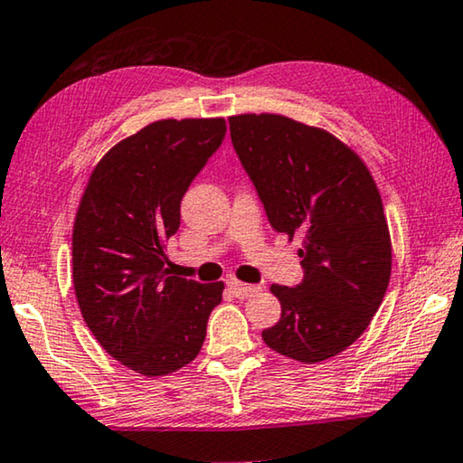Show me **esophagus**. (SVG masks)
Wrapping results in <instances>:
<instances>
[{
    "instance_id": "esophagus-1",
    "label": "esophagus",
    "mask_w": 463,
    "mask_h": 463,
    "mask_svg": "<svg viewBox=\"0 0 463 463\" xmlns=\"http://www.w3.org/2000/svg\"><path fill=\"white\" fill-rule=\"evenodd\" d=\"M225 283H227V288H230L238 298H250V296L259 294V291H260V286H250V283H241L240 279H236V277H227Z\"/></svg>"
}]
</instances>
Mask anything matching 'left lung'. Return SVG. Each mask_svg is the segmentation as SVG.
I'll return each mask as SVG.
<instances>
[{
	"instance_id": "obj_1",
	"label": "left lung",
	"mask_w": 463,
	"mask_h": 463,
	"mask_svg": "<svg viewBox=\"0 0 463 463\" xmlns=\"http://www.w3.org/2000/svg\"><path fill=\"white\" fill-rule=\"evenodd\" d=\"M232 142L269 223L302 238L300 286H271L279 323L273 352L304 364L329 360L368 329L391 277V236L379 188L350 146L279 113L230 118Z\"/></svg>"
}]
</instances>
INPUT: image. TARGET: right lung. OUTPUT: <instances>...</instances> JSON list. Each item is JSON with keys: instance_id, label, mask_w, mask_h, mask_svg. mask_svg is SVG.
<instances>
[{"instance_id": "add662e5", "label": "right lung", "mask_w": 463, "mask_h": 463, "mask_svg": "<svg viewBox=\"0 0 463 463\" xmlns=\"http://www.w3.org/2000/svg\"><path fill=\"white\" fill-rule=\"evenodd\" d=\"M223 118L159 119L118 142L89 177L72 232L76 300L111 358L163 376L201 352L223 281L169 275L180 203L225 138Z\"/></svg>"}]
</instances>
